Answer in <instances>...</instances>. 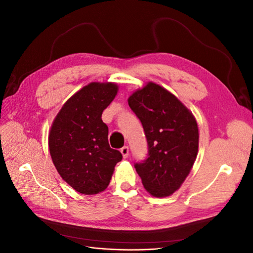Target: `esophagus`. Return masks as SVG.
Segmentation results:
<instances>
[{
    "instance_id": "34e87169",
    "label": "esophagus",
    "mask_w": 253,
    "mask_h": 253,
    "mask_svg": "<svg viewBox=\"0 0 253 253\" xmlns=\"http://www.w3.org/2000/svg\"><path fill=\"white\" fill-rule=\"evenodd\" d=\"M120 152L122 156H124V158H126L128 156V147H126V145H125V147H122L120 149Z\"/></svg>"
}]
</instances>
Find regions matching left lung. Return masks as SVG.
<instances>
[{"instance_id":"8db88e82","label":"left lung","mask_w":253,"mask_h":253,"mask_svg":"<svg viewBox=\"0 0 253 253\" xmlns=\"http://www.w3.org/2000/svg\"><path fill=\"white\" fill-rule=\"evenodd\" d=\"M128 105L140 120L148 141V158L136 163L142 185L155 197L178 190L198 152L197 122L169 90L149 82L129 96Z\"/></svg>"}]
</instances>
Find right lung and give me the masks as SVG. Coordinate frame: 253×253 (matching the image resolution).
<instances>
[{"mask_svg": "<svg viewBox=\"0 0 253 253\" xmlns=\"http://www.w3.org/2000/svg\"><path fill=\"white\" fill-rule=\"evenodd\" d=\"M116 83L91 82L64 103L48 135L58 173L77 192L91 195L108 188L121 153L109 144L102 112L117 95Z\"/></svg>", "mask_w": 253, "mask_h": 253, "instance_id": "right-lung-1", "label": "right lung"}]
</instances>
